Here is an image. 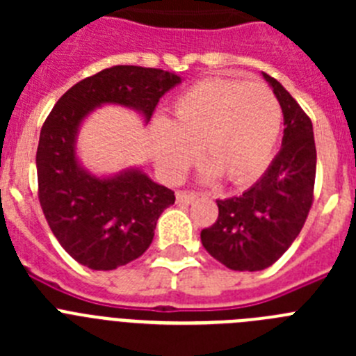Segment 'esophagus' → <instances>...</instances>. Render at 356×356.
Masks as SVG:
<instances>
[{
  "mask_svg": "<svg viewBox=\"0 0 356 356\" xmlns=\"http://www.w3.org/2000/svg\"><path fill=\"white\" fill-rule=\"evenodd\" d=\"M196 197L197 194L194 193H176V203H180V205H191Z\"/></svg>",
  "mask_w": 356,
  "mask_h": 356,
  "instance_id": "obj_1",
  "label": "esophagus"
}]
</instances>
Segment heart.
Here are the masks:
<instances>
[{
  "mask_svg": "<svg viewBox=\"0 0 356 356\" xmlns=\"http://www.w3.org/2000/svg\"><path fill=\"white\" fill-rule=\"evenodd\" d=\"M282 128V106L269 87L242 80H203L185 90L172 119H153V159L168 181L184 178L201 153V180L225 176L241 187L259 178L271 160Z\"/></svg>",
  "mask_w": 356,
  "mask_h": 356,
  "instance_id": "b5f03b06",
  "label": "heart"
}]
</instances>
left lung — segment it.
I'll list each match as a JSON object with an SVG mask.
<instances>
[{
  "instance_id": "8db88e82",
  "label": "left lung",
  "mask_w": 356,
  "mask_h": 356,
  "mask_svg": "<svg viewBox=\"0 0 356 356\" xmlns=\"http://www.w3.org/2000/svg\"><path fill=\"white\" fill-rule=\"evenodd\" d=\"M284 112V139L262 178L241 196L217 200L219 217L201 232L203 248L234 271L273 266L300 235L314 200L312 121L278 80L262 72Z\"/></svg>"
}]
</instances>
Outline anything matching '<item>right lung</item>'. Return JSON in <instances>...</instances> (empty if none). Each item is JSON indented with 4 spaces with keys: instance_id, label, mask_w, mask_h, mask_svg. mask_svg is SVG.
Segmentation results:
<instances>
[{
    "instance_id": "1",
    "label": "right lung",
    "mask_w": 356,
    "mask_h": 356,
    "mask_svg": "<svg viewBox=\"0 0 356 356\" xmlns=\"http://www.w3.org/2000/svg\"><path fill=\"white\" fill-rule=\"evenodd\" d=\"M181 83L162 69L114 65L85 78L56 102L37 147L39 201L56 241L94 271H112L149 248L160 213L175 203L171 188L140 168L94 175L76 153L83 121L103 105L130 108L146 122L160 97Z\"/></svg>"
}]
</instances>
